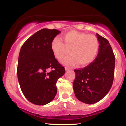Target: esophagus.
I'll return each mask as SVG.
<instances>
[{"mask_svg":"<svg viewBox=\"0 0 126 126\" xmlns=\"http://www.w3.org/2000/svg\"><path fill=\"white\" fill-rule=\"evenodd\" d=\"M65 69H66V71H67V70H70V68H68V67H65Z\"/></svg>","mask_w":126,"mask_h":126,"instance_id":"1","label":"esophagus"}]
</instances>
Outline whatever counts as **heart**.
<instances>
[{
    "label": "heart",
    "mask_w": 126,
    "mask_h": 126,
    "mask_svg": "<svg viewBox=\"0 0 126 126\" xmlns=\"http://www.w3.org/2000/svg\"><path fill=\"white\" fill-rule=\"evenodd\" d=\"M63 42L56 37L51 41V48L54 56L60 60L69 53L71 55L61 60L63 64L82 66L93 62L99 50V41L94 35L77 31H70L63 36Z\"/></svg>",
    "instance_id": "heart-1"
}]
</instances>
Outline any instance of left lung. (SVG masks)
<instances>
[{"label":"left lung","instance_id":"obj_1","mask_svg":"<svg viewBox=\"0 0 126 126\" xmlns=\"http://www.w3.org/2000/svg\"><path fill=\"white\" fill-rule=\"evenodd\" d=\"M97 57L83 69H75L73 88L78 100L88 104L98 102L108 94L114 80L115 56L109 42L96 34Z\"/></svg>","mask_w":126,"mask_h":126}]
</instances>
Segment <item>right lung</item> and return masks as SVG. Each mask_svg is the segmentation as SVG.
Returning a JSON list of instances; mask_svg holds the SVG:
<instances>
[{
  "instance_id": "right-lung-1",
  "label": "right lung",
  "mask_w": 126,
  "mask_h": 126,
  "mask_svg": "<svg viewBox=\"0 0 126 126\" xmlns=\"http://www.w3.org/2000/svg\"><path fill=\"white\" fill-rule=\"evenodd\" d=\"M61 32L43 28L29 38L19 54L17 75L23 94L34 104L50 102L57 94L56 82L65 69L51 50V41ZM48 69H52L48 72Z\"/></svg>"
}]
</instances>
